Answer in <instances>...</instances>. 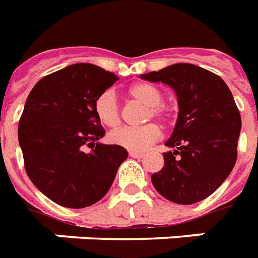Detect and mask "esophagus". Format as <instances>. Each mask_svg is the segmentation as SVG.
I'll return each mask as SVG.
<instances>
[{
  "mask_svg": "<svg viewBox=\"0 0 258 258\" xmlns=\"http://www.w3.org/2000/svg\"><path fill=\"white\" fill-rule=\"evenodd\" d=\"M129 156H131V158L140 159L144 156V154H143V152H135V151H129Z\"/></svg>",
  "mask_w": 258,
  "mask_h": 258,
  "instance_id": "1",
  "label": "esophagus"
}]
</instances>
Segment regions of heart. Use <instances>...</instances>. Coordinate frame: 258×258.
I'll return each instance as SVG.
<instances>
[{"label":"heart","instance_id":"1","mask_svg":"<svg viewBox=\"0 0 258 258\" xmlns=\"http://www.w3.org/2000/svg\"><path fill=\"white\" fill-rule=\"evenodd\" d=\"M127 94L137 102L145 104L144 119L148 121L154 117L159 121H167L170 110L162 102L163 94L158 87L150 83H137L127 90ZM94 111L102 125L115 127L121 123V110L117 95L111 90L103 91L96 96L94 102ZM160 129L156 123H147L140 127H119L108 135V141L118 147H123L131 151H144L151 144L159 140Z\"/></svg>","mask_w":258,"mask_h":258}]
</instances>
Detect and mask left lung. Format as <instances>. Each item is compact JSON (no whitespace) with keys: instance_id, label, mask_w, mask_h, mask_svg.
<instances>
[{"instance_id":"obj_1","label":"left lung","mask_w":258,"mask_h":258,"mask_svg":"<svg viewBox=\"0 0 258 258\" xmlns=\"http://www.w3.org/2000/svg\"><path fill=\"white\" fill-rule=\"evenodd\" d=\"M141 79L170 85L178 99L177 123L164 166L151 181L164 199L195 204L218 189L237 162L241 115L227 84L191 63H174Z\"/></svg>"}]
</instances>
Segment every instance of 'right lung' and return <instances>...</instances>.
Listing matches in <instances>:
<instances>
[{"instance_id": "1", "label": "right lung", "mask_w": 258, "mask_h": 258, "mask_svg": "<svg viewBox=\"0 0 258 258\" xmlns=\"http://www.w3.org/2000/svg\"><path fill=\"white\" fill-rule=\"evenodd\" d=\"M118 80L92 63H73L40 79L19 121L24 167L35 186L67 208H85L111 187L127 151L100 144L96 96ZM87 146L91 153H85Z\"/></svg>"}]
</instances>
